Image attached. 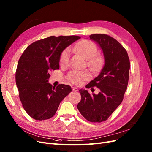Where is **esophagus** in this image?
Masks as SVG:
<instances>
[{"label":"esophagus","mask_w":152,"mask_h":152,"mask_svg":"<svg viewBox=\"0 0 152 152\" xmlns=\"http://www.w3.org/2000/svg\"><path fill=\"white\" fill-rule=\"evenodd\" d=\"M72 90L74 91V92H77V91L78 90V89H77V88L76 87H72Z\"/></svg>","instance_id":"34e87169"}]
</instances>
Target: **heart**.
<instances>
[{
    "label": "heart",
    "mask_w": 152,
    "mask_h": 152,
    "mask_svg": "<svg viewBox=\"0 0 152 152\" xmlns=\"http://www.w3.org/2000/svg\"><path fill=\"white\" fill-rule=\"evenodd\" d=\"M72 51L82 55L86 59V64L90 70L93 71L100 69L103 64V58L100 55H98L97 45L90 40L83 39L77 42L71 48ZM71 57L70 49H64L60 55L59 62L62 66H67L69 63ZM90 75L87 71H71L67 75V79L71 83L80 85L83 81L88 80Z\"/></svg>",
    "instance_id": "1"
}]
</instances>
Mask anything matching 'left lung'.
Masks as SVG:
<instances>
[{
	"label": "left lung",
	"instance_id": "obj_1",
	"mask_svg": "<svg viewBox=\"0 0 152 152\" xmlns=\"http://www.w3.org/2000/svg\"><path fill=\"white\" fill-rule=\"evenodd\" d=\"M90 39L101 48L105 64L101 73L86 86L100 90L97 95L80 90L81 99L77 107L81 115L90 122H104L122 102L127 90L130 69L127 52L115 39L107 34H95Z\"/></svg>",
	"mask_w": 152,
	"mask_h": 152
}]
</instances>
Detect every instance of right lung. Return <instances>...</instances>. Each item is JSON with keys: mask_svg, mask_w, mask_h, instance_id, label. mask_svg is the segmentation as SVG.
I'll return each mask as SVG.
<instances>
[{"mask_svg": "<svg viewBox=\"0 0 152 152\" xmlns=\"http://www.w3.org/2000/svg\"><path fill=\"white\" fill-rule=\"evenodd\" d=\"M80 37L50 36L30 45L19 59L16 83L19 97L27 114L36 120L53 116L60 102L71 92L69 85L53 87L48 83L50 72L59 69L61 52Z\"/></svg>", "mask_w": 152, "mask_h": 152, "instance_id": "1", "label": "right lung"}]
</instances>
